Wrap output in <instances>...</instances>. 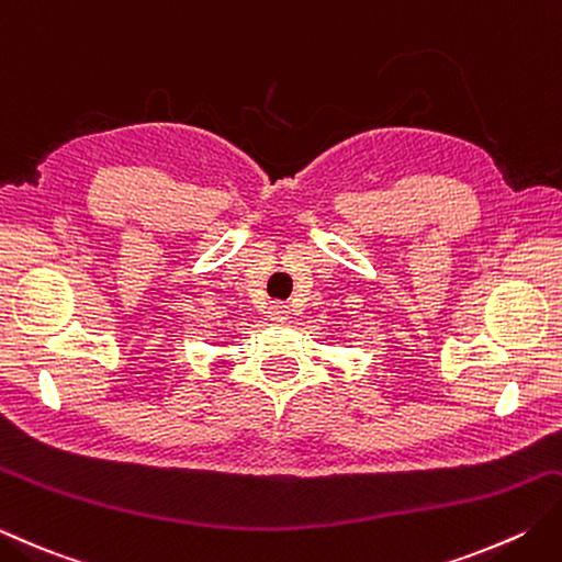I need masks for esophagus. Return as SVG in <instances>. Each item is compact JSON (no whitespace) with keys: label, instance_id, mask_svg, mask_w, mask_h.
Segmentation results:
<instances>
[{"label":"esophagus","instance_id":"34e87169","mask_svg":"<svg viewBox=\"0 0 562 562\" xmlns=\"http://www.w3.org/2000/svg\"><path fill=\"white\" fill-rule=\"evenodd\" d=\"M270 314H272V318H288L290 316V304L288 302H272Z\"/></svg>","mask_w":562,"mask_h":562}]
</instances>
